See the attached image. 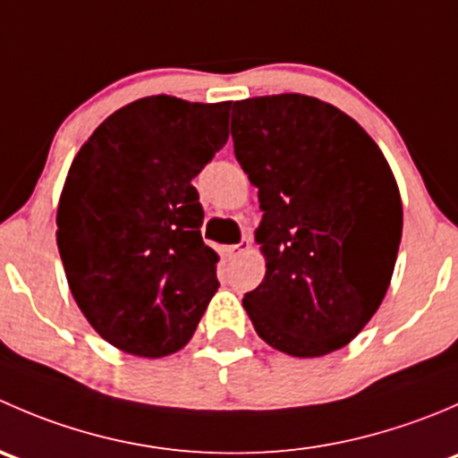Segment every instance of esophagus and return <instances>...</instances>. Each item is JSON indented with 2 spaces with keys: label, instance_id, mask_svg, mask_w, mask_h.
Instances as JSON below:
<instances>
[{
  "label": "esophagus",
  "instance_id": "esophagus-1",
  "mask_svg": "<svg viewBox=\"0 0 458 458\" xmlns=\"http://www.w3.org/2000/svg\"><path fill=\"white\" fill-rule=\"evenodd\" d=\"M248 250H250V239H248V237H243L242 242L234 243V246L225 248L228 257H239V255H243V252H248Z\"/></svg>",
  "mask_w": 458,
  "mask_h": 458
}]
</instances>
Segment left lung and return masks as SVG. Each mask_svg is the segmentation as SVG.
<instances>
[{
  "label": "left lung",
  "mask_w": 458,
  "mask_h": 458,
  "mask_svg": "<svg viewBox=\"0 0 458 458\" xmlns=\"http://www.w3.org/2000/svg\"><path fill=\"white\" fill-rule=\"evenodd\" d=\"M230 132L263 210L266 276L243 297L257 335L299 359L344 348L381 306L399 252L386 157L352 117L297 92L234 101Z\"/></svg>",
  "instance_id": "obj_1"
}]
</instances>
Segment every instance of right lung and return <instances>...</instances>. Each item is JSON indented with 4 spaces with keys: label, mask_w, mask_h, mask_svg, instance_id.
<instances>
[{
    "label": "right lung",
    "mask_w": 458,
    "mask_h": 458,
    "mask_svg": "<svg viewBox=\"0 0 458 458\" xmlns=\"http://www.w3.org/2000/svg\"><path fill=\"white\" fill-rule=\"evenodd\" d=\"M230 101L143 97L99 123L68 170L57 246L97 335L135 357L182 350L215 297L192 179L228 141Z\"/></svg>",
    "instance_id": "obj_1"
}]
</instances>
